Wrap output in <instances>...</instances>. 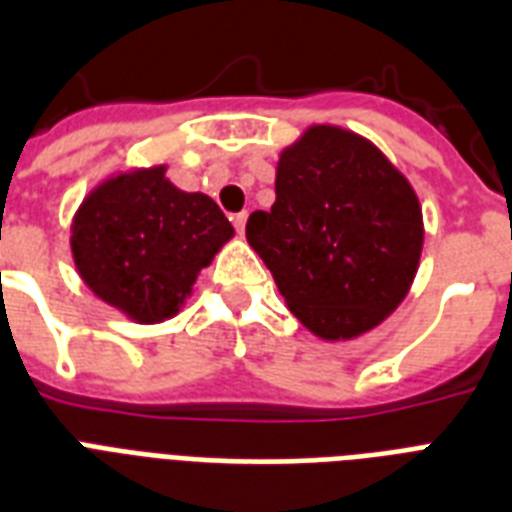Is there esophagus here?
Here are the masks:
<instances>
[{
    "label": "esophagus",
    "mask_w": 512,
    "mask_h": 512,
    "mask_svg": "<svg viewBox=\"0 0 512 512\" xmlns=\"http://www.w3.org/2000/svg\"><path fill=\"white\" fill-rule=\"evenodd\" d=\"M231 223H233V228H236V231L244 233V228H247V212H239V215H233Z\"/></svg>",
    "instance_id": "obj_1"
}]
</instances>
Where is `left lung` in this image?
<instances>
[{
	"label": "left lung",
	"mask_w": 512,
	"mask_h": 512,
	"mask_svg": "<svg viewBox=\"0 0 512 512\" xmlns=\"http://www.w3.org/2000/svg\"><path fill=\"white\" fill-rule=\"evenodd\" d=\"M422 207L372 140L313 124L281 151L276 201L247 220L284 303L321 340L380 327L420 268Z\"/></svg>",
	"instance_id": "left-lung-1"
}]
</instances>
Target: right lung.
<instances>
[{"label":"right lung","mask_w":512,"mask_h":512,"mask_svg":"<svg viewBox=\"0 0 512 512\" xmlns=\"http://www.w3.org/2000/svg\"><path fill=\"white\" fill-rule=\"evenodd\" d=\"M231 239L233 225L215 201L180 191L164 164L106 177L71 223L82 281L135 324L172 319L201 268Z\"/></svg>","instance_id":"1"}]
</instances>
